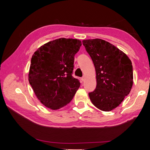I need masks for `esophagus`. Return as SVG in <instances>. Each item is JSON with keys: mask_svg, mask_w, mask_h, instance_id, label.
<instances>
[{"mask_svg": "<svg viewBox=\"0 0 150 150\" xmlns=\"http://www.w3.org/2000/svg\"><path fill=\"white\" fill-rule=\"evenodd\" d=\"M85 79H86V77H85V76H83V77H82L81 78V80H82V81H84Z\"/></svg>", "mask_w": 150, "mask_h": 150, "instance_id": "1", "label": "esophagus"}]
</instances>
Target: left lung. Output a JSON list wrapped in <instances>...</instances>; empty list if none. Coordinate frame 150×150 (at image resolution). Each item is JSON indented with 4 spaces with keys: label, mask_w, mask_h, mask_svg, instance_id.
<instances>
[{
    "label": "left lung",
    "mask_w": 150,
    "mask_h": 150,
    "mask_svg": "<svg viewBox=\"0 0 150 150\" xmlns=\"http://www.w3.org/2000/svg\"><path fill=\"white\" fill-rule=\"evenodd\" d=\"M96 71L97 87L89 93L91 103L104 111L113 110L132 90L133 75L131 60L113 44L100 39L82 40Z\"/></svg>",
    "instance_id": "obj_1"
}]
</instances>
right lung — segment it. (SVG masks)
Listing matches in <instances>:
<instances>
[{
    "label": "right lung",
    "instance_id": "right-lung-1",
    "mask_svg": "<svg viewBox=\"0 0 150 150\" xmlns=\"http://www.w3.org/2000/svg\"><path fill=\"white\" fill-rule=\"evenodd\" d=\"M82 42L55 39L41 46L31 57L28 81L37 98L51 110L70 103L81 83L72 76L74 57Z\"/></svg>",
    "mask_w": 150,
    "mask_h": 150
}]
</instances>
